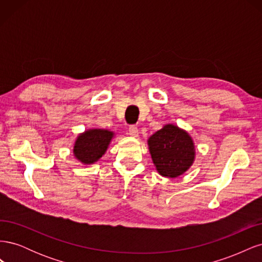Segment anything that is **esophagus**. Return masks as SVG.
Masks as SVG:
<instances>
[{
    "mask_svg": "<svg viewBox=\"0 0 262 262\" xmlns=\"http://www.w3.org/2000/svg\"><path fill=\"white\" fill-rule=\"evenodd\" d=\"M129 134L132 138H137L139 136V129L136 125H131L129 128Z\"/></svg>",
    "mask_w": 262,
    "mask_h": 262,
    "instance_id": "34e87169",
    "label": "esophagus"
}]
</instances>
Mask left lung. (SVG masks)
I'll use <instances>...</instances> for the list:
<instances>
[{
	"mask_svg": "<svg viewBox=\"0 0 262 262\" xmlns=\"http://www.w3.org/2000/svg\"><path fill=\"white\" fill-rule=\"evenodd\" d=\"M147 145L156 170L163 177H179L194 162V142L190 134L178 125L165 124L148 138Z\"/></svg>",
	"mask_w": 262,
	"mask_h": 262,
	"instance_id": "left-lung-1",
	"label": "left lung"
}]
</instances>
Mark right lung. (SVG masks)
I'll return each mask as SVG.
<instances>
[{
    "label": "right lung",
    "instance_id": "obj_1",
    "mask_svg": "<svg viewBox=\"0 0 262 262\" xmlns=\"http://www.w3.org/2000/svg\"><path fill=\"white\" fill-rule=\"evenodd\" d=\"M115 132L107 129H89L77 136L73 154L78 162L84 165H92L98 162L106 153Z\"/></svg>",
    "mask_w": 262,
    "mask_h": 262
}]
</instances>
